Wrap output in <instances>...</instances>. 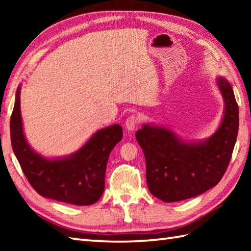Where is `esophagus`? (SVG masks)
<instances>
[{"instance_id": "obj_1", "label": "esophagus", "mask_w": 251, "mask_h": 251, "mask_svg": "<svg viewBox=\"0 0 251 251\" xmlns=\"http://www.w3.org/2000/svg\"><path fill=\"white\" fill-rule=\"evenodd\" d=\"M139 123H140V117L138 115L132 114L126 119L125 126L128 130H134L136 127L139 125Z\"/></svg>"}]
</instances>
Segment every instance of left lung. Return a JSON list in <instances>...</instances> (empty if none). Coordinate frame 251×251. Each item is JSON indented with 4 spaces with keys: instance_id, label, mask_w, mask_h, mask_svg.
Here are the masks:
<instances>
[{
    "instance_id": "8db88e82",
    "label": "left lung",
    "mask_w": 251,
    "mask_h": 251,
    "mask_svg": "<svg viewBox=\"0 0 251 251\" xmlns=\"http://www.w3.org/2000/svg\"><path fill=\"white\" fill-rule=\"evenodd\" d=\"M225 116L218 130L201 142H184L164 127L143 125L136 139L145 153L147 183L165 202L201 195L220 182L231 161L238 132V105L231 84L218 77Z\"/></svg>"
}]
</instances>
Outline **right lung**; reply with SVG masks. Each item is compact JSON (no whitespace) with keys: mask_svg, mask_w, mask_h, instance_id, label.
Here are the masks:
<instances>
[{"mask_svg":"<svg viewBox=\"0 0 251 251\" xmlns=\"http://www.w3.org/2000/svg\"><path fill=\"white\" fill-rule=\"evenodd\" d=\"M123 138L121 125L98 130L72 155L47 159L26 142L20 114V86L10 116V140L20 167L41 196L77 206L95 204L104 191L110 153Z\"/></svg>","mask_w":251,"mask_h":251,"instance_id":"add662e5","label":"right lung"}]
</instances>
